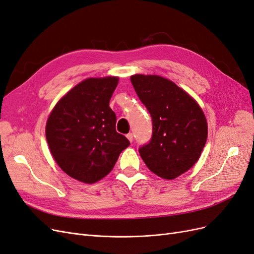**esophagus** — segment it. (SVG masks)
<instances>
[{"label":"esophagus","mask_w":254,"mask_h":254,"mask_svg":"<svg viewBox=\"0 0 254 254\" xmlns=\"http://www.w3.org/2000/svg\"><path fill=\"white\" fill-rule=\"evenodd\" d=\"M126 136H127V139H128L130 142L133 141V134H132V133H128Z\"/></svg>","instance_id":"1"}]
</instances>
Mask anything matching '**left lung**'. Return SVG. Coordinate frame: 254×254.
<instances>
[{"instance_id":"obj_1","label":"left lung","mask_w":254,"mask_h":254,"mask_svg":"<svg viewBox=\"0 0 254 254\" xmlns=\"http://www.w3.org/2000/svg\"><path fill=\"white\" fill-rule=\"evenodd\" d=\"M152 121L150 141L139 148L146 166L163 179L186 173L200 157L207 125L199 105L173 81L157 75L130 77Z\"/></svg>"}]
</instances>
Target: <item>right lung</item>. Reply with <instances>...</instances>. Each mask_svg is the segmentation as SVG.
Instances as JSON below:
<instances>
[{
  "mask_svg": "<svg viewBox=\"0 0 254 254\" xmlns=\"http://www.w3.org/2000/svg\"><path fill=\"white\" fill-rule=\"evenodd\" d=\"M118 77L89 78L60 99L49 117L45 135L57 164L72 178L94 183L108 175L130 145L117 132L109 107Z\"/></svg>",
  "mask_w": 254,
  "mask_h": 254,
  "instance_id": "1",
  "label": "right lung"
}]
</instances>
